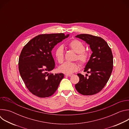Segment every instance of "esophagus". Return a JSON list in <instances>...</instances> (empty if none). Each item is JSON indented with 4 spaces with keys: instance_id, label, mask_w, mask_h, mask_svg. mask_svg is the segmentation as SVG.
Returning <instances> with one entry per match:
<instances>
[{
    "instance_id": "esophagus-1",
    "label": "esophagus",
    "mask_w": 129,
    "mask_h": 129,
    "mask_svg": "<svg viewBox=\"0 0 129 129\" xmlns=\"http://www.w3.org/2000/svg\"><path fill=\"white\" fill-rule=\"evenodd\" d=\"M65 75L66 76H67V77H71V76H72V75H67V74H65Z\"/></svg>"
}]
</instances>
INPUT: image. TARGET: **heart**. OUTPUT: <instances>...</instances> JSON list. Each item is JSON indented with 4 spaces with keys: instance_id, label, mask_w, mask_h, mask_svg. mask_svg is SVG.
<instances>
[{
    "instance_id": "b5f03b06",
    "label": "heart",
    "mask_w": 129,
    "mask_h": 129,
    "mask_svg": "<svg viewBox=\"0 0 129 129\" xmlns=\"http://www.w3.org/2000/svg\"><path fill=\"white\" fill-rule=\"evenodd\" d=\"M68 47L77 53L75 60H78L81 65L87 63L90 57V53L85 50V46L81 41L75 39L68 43ZM54 56L59 64L63 62L64 60V48L62 45L57 46L54 51ZM79 68V65L77 62H65L61 65L59 71L65 74L70 75L76 72Z\"/></svg>"
}]
</instances>
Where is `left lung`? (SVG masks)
<instances>
[{
	"label": "left lung",
	"instance_id": "8db88e82",
	"mask_svg": "<svg viewBox=\"0 0 129 129\" xmlns=\"http://www.w3.org/2000/svg\"><path fill=\"white\" fill-rule=\"evenodd\" d=\"M76 37L89 44L93 52L84 70L91 75L87 78L78 73L80 81L75 87L82 95H93L104 88L111 75L113 65L112 52L107 43L99 37L80 34Z\"/></svg>",
	"mask_w": 129,
	"mask_h": 129
}]
</instances>
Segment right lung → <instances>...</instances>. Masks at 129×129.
Here are the masks:
<instances>
[{
    "instance_id": "obj_1",
    "label": "right lung",
    "mask_w": 129,
    "mask_h": 129,
    "mask_svg": "<svg viewBox=\"0 0 129 129\" xmlns=\"http://www.w3.org/2000/svg\"><path fill=\"white\" fill-rule=\"evenodd\" d=\"M68 36L63 33L41 34L30 40L22 49L19 71L26 87L34 95L47 98L56 91L64 74L49 72L55 67L51 50Z\"/></svg>"
}]
</instances>
